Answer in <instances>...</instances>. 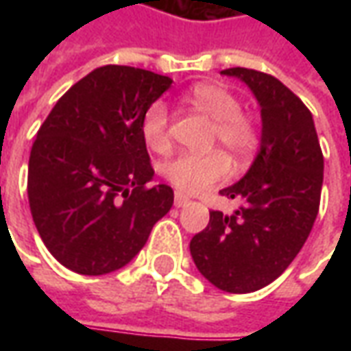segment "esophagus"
<instances>
[{
    "label": "esophagus",
    "instance_id": "obj_1",
    "mask_svg": "<svg viewBox=\"0 0 351 351\" xmlns=\"http://www.w3.org/2000/svg\"><path fill=\"white\" fill-rule=\"evenodd\" d=\"M191 201L190 197H186L184 193H180V191H176L175 193V206H178V208H182V206H188L190 205Z\"/></svg>",
    "mask_w": 351,
    "mask_h": 351
}]
</instances>
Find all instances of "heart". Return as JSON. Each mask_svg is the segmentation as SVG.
Here are the masks:
<instances>
[{
  "label": "heart",
  "instance_id": "heart-1",
  "mask_svg": "<svg viewBox=\"0 0 351 351\" xmlns=\"http://www.w3.org/2000/svg\"><path fill=\"white\" fill-rule=\"evenodd\" d=\"M188 99L199 110L214 120V138L220 141L237 158H248L259 145V133L250 116L241 112L235 95L220 84L201 82L188 92ZM143 138L156 152L169 148V108L163 101H156L146 108L141 122ZM231 173V161L221 150L208 154H176L165 161L163 175L184 193H201L223 182Z\"/></svg>",
  "mask_w": 351,
  "mask_h": 351
}]
</instances>
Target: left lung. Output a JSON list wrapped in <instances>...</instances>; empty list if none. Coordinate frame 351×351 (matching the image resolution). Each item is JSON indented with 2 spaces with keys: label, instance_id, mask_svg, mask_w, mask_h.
<instances>
[{
  "label": "left lung",
  "instance_id": "left-lung-1",
  "mask_svg": "<svg viewBox=\"0 0 351 351\" xmlns=\"http://www.w3.org/2000/svg\"><path fill=\"white\" fill-rule=\"evenodd\" d=\"M250 88L261 108V141L246 175L220 193L239 199L233 214L210 213L190 252L197 271L229 293H252L286 271L316 221L324 154L310 110L271 75L226 69Z\"/></svg>",
  "mask_w": 351,
  "mask_h": 351
}]
</instances>
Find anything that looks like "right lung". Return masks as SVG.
<instances>
[{"instance_id": "add662e5", "label": "right lung", "mask_w": 351, "mask_h": 351, "mask_svg": "<svg viewBox=\"0 0 351 351\" xmlns=\"http://www.w3.org/2000/svg\"><path fill=\"white\" fill-rule=\"evenodd\" d=\"M173 80L128 65H103L60 97L37 131L27 199L43 243L60 263L88 276L137 256L173 206L154 178L141 131L146 108Z\"/></svg>"}]
</instances>
